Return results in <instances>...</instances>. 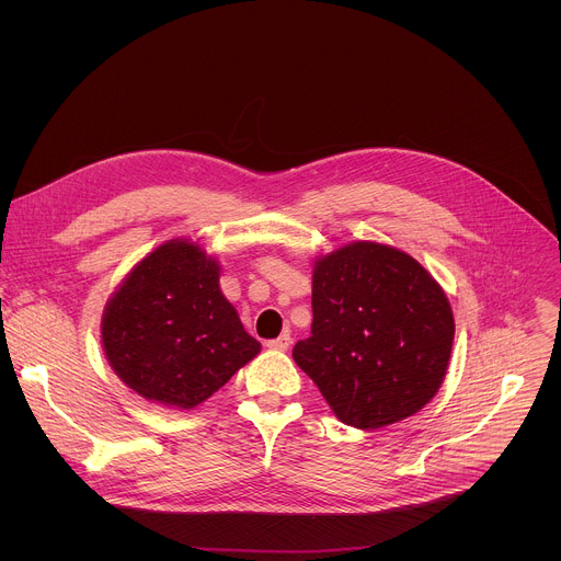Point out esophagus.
<instances>
[{"mask_svg": "<svg viewBox=\"0 0 561 561\" xmlns=\"http://www.w3.org/2000/svg\"><path fill=\"white\" fill-rule=\"evenodd\" d=\"M266 346H268L271 351H279V353H284V351H288V346H290V335H286V333H284L282 337L266 342Z\"/></svg>", "mask_w": 561, "mask_h": 561, "instance_id": "34e87169", "label": "esophagus"}]
</instances>
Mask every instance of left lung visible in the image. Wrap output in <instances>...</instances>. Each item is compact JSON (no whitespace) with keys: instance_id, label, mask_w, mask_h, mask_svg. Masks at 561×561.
Listing matches in <instances>:
<instances>
[{"instance_id":"8db88e82","label":"left lung","mask_w":561,"mask_h":561,"mask_svg":"<svg viewBox=\"0 0 561 561\" xmlns=\"http://www.w3.org/2000/svg\"><path fill=\"white\" fill-rule=\"evenodd\" d=\"M453 340L444 288L409 253L348 242L312 260L310 337L293 359L340 422L375 431L420 413L446 377Z\"/></svg>"}]
</instances>
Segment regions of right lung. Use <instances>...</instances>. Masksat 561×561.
Returning <instances> with one entry per match:
<instances>
[{"label": "right lung", "mask_w": 561, "mask_h": 561, "mask_svg": "<svg viewBox=\"0 0 561 561\" xmlns=\"http://www.w3.org/2000/svg\"><path fill=\"white\" fill-rule=\"evenodd\" d=\"M219 275L215 255L175 237L141 257L108 297L104 355L146 402L193 411L262 351L224 297Z\"/></svg>", "instance_id": "add662e5"}]
</instances>
